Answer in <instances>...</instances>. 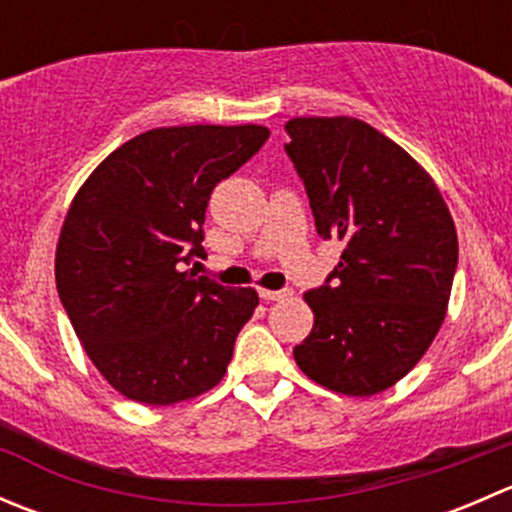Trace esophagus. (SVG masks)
<instances>
[{
    "label": "esophagus",
    "instance_id": "34e87169",
    "mask_svg": "<svg viewBox=\"0 0 512 512\" xmlns=\"http://www.w3.org/2000/svg\"><path fill=\"white\" fill-rule=\"evenodd\" d=\"M260 297L265 299V302H280V299L292 297V292H289V289H265V287H260Z\"/></svg>",
    "mask_w": 512,
    "mask_h": 512
}]
</instances>
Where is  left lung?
Wrapping results in <instances>:
<instances>
[{"label": "left lung", "mask_w": 512, "mask_h": 512, "mask_svg": "<svg viewBox=\"0 0 512 512\" xmlns=\"http://www.w3.org/2000/svg\"><path fill=\"white\" fill-rule=\"evenodd\" d=\"M287 133L317 232L344 245L327 285L304 294L314 327L294 361L329 391L381 394L446 319L458 265L451 210L423 165L359 118H292Z\"/></svg>", "instance_id": "left-lung-1"}]
</instances>
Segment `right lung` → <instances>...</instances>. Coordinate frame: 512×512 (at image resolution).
<instances>
[{
	"label": "right lung",
	"mask_w": 512,
	"mask_h": 512,
	"mask_svg": "<svg viewBox=\"0 0 512 512\" xmlns=\"http://www.w3.org/2000/svg\"><path fill=\"white\" fill-rule=\"evenodd\" d=\"M270 128H153L103 158L56 242V289L81 347L126 399L173 406L223 381L260 297L180 270L203 252L210 193Z\"/></svg>",
	"instance_id": "add662e5"
}]
</instances>
